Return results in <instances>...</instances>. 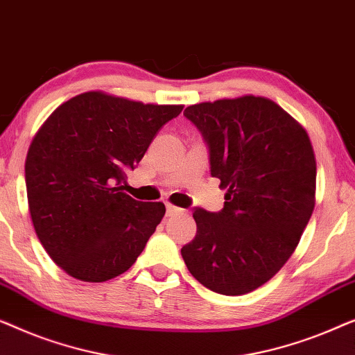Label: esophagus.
<instances>
[{
	"mask_svg": "<svg viewBox=\"0 0 355 355\" xmlns=\"http://www.w3.org/2000/svg\"><path fill=\"white\" fill-rule=\"evenodd\" d=\"M181 211V208L173 205V203H166V215L171 216V215H176V213Z\"/></svg>",
	"mask_w": 355,
	"mask_h": 355,
	"instance_id": "34e87169",
	"label": "esophagus"
}]
</instances>
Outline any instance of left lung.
Here are the masks:
<instances>
[{
  "instance_id": "left-lung-1",
  "label": "left lung",
  "mask_w": 355,
  "mask_h": 355,
  "mask_svg": "<svg viewBox=\"0 0 355 355\" xmlns=\"http://www.w3.org/2000/svg\"><path fill=\"white\" fill-rule=\"evenodd\" d=\"M226 189L220 213L197 208V234L181 249L187 270L225 295L252 293L294 254L315 208L317 162L307 130L266 96L187 106Z\"/></svg>"
}]
</instances>
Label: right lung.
<instances>
[{"label":"right lung","mask_w":355,"mask_h":355,"mask_svg":"<svg viewBox=\"0 0 355 355\" xmlns=\"http://www.w3.org/2000/svg\"><path fill=\"white\" fill-rule=\"evenodd\" d=\"M182 108L90 90L58 106L33 135L28 211L46 254L72 278L103 283L142 254L166 208L134 200L121 184Z\"/></svg>","instance_id":"add662e5"}]
</instances>
